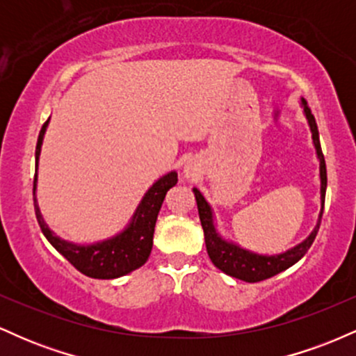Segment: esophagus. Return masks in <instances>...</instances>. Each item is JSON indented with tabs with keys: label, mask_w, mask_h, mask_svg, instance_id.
<instances>
[{
	"label": "esophagus",
	"mask_w": 356,
	"mask_h": 356,
	"mask_svg": "<svg viewBox=\"0 0 356 356\" xmlns=\"http://www.w3.org/2000/svg\"><path fill=\"white\" fill-rule=\"evenodd\" d=\"M197 165H195V162H187L186 165H184V177L187 179H192L197 175Z\"/></svg>",
	"instance_id": "34e87169"
}]
</instances>
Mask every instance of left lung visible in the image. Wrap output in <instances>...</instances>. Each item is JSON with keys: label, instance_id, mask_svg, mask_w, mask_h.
<instances>
[{"label": "left lung", "instance_id": "obj_1", "mask_svg": "<svg viewBox=\"0 0 356 356\" xmlns=\"http://www.w3.org/2000/svg\"><path fill=\"white\" fill-rule=\"evenodd\" d=\"M301 107H303V113L308 120L309 130H312V138L314 150H316L318 162H320V202L321 209L318 214L316 224H314L313 231L306 236V239L301 241L296 246L286 249L284 252L280 254H259V252L251 251L239 246L234 241L226 239L220 234L216 224L214 211H212L211 204L206 201L202 192L194 187L192 192L195 195V202H197L199 209V219H201L204 238H206V249L209 254L212 264L220 269L222 273L229 275L232 277H238L241 281L246 283H257V281L268 280V277L277 275V273L284 271V269L291 268L296 264L306 254L309 246L313 244L314 238H316L318 229H320L323 209H325V194H326V164L325 157H323L321 145H320V134H318V125L314 120L312 110L308 108L306 102L301 99Z\"/></svg>", "mask_w": 356, "mask_h": 356}]
</instances>
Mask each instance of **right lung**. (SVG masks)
Here are the masks:
<instances>
[{
    "mask_svg": "<svg viewBox=\"0 0 356 356\" xmlns=\"http://www.w3.org/2000/svg\"><path fill=\"white\" fill-rule=\"evenodd\" d=\"M50 124V118L44 122L40 130L38 142H36L35 152V181H33V201L35 212L38 219L40 227L44 238L51 244L61 256L79 269L80 273L95 280H115V277L125 276L129 273L136 271L144 266L152 251V239L155 222H157L159 211L164 202L167 191L177 184V172L170 170L159 177L149 191L145 192L142 201L138 202L136 212L132 214L127 226L115 236L107 239L97 241V243L80 244L60 238L56 232H53L48 224L44 222L42 211H40L38 199H36V186H38V162L42 154L43 137L47 132V127Z\"/></svg>",
    "mask_w": 356,
    "mask_h": 356,
    "instance_id": "right-lung-1",
    "label": "right lung"
}]
</instances>
